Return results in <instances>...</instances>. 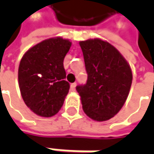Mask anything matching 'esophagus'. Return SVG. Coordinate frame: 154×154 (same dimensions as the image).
Masks as SVG:
<instances>
[{"label":"esophagus","instance_id":"esophagus-1","mask_svg":"<svg viewBox=\"0 0 154 154\" xmlns=\"http://www.w3.org/2000/svg\"><path fill=\"white\" fill-rule=\"evenodd\" d=\"M75 87H76V83H72V84H71V86H70V89H71V91L74 92V91H75Z\"/></svg>","mask_w":154,"mask_h":154}]
</instances>
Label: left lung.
Listing matches in <instances>:
<instances>
[{
	"label": "left lung",
	"mask_w": 154,
	"mask_h": 154,
	"mask_svg": "<svg viewBox=\"0 0 154 154\" xmlns=\"http://www.w3.org/2000/svg\"><path fill=\"white\" fill-rule=\"evenodd\" d=\"M87 81L78 86L84 112L92 120L107 121L116 115L127 99L132 70L126 59L109 43L99 38L80 41Z\"/></svg>",
	"instance_id": "obj_1"
}]
</instances>
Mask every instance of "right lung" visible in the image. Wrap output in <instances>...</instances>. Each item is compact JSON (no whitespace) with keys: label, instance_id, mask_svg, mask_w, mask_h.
Wrapping results in <instances>:
<instances>
[{"label":"right lung","instance_id":"add662e5","mask_svg":"<svg viewBox=\"0 0 154 154\" xmlns=\"http://www.w3.org/2000/svg\"><path fill=\"white\" fill-rule=\"evenodd\" d=\"M68 39H45L34 45L21 58L18 80L21 96L32 112L43 117L61 109L69 91L65 80L63 60L71 47Z\"/></svg>","mask_w":154,"mask_h":154}]
</instances>
